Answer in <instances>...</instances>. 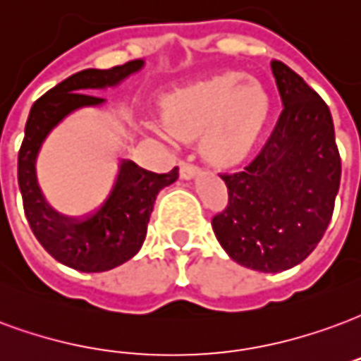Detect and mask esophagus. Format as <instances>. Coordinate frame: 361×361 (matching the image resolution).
<instances>
[{"label":"esophagus","instance_id":"34e87169","mask_svg":"<svg viewBox=\"0 0 361 361\" xmlns=\"http://www.w3.org/2000/svg\"><path fill=\"white\" fill-rule=\"evenodd\" d=\"M199 172H201V168L197 166V164H191L188 160H181L180 162V176L183 180H191Z\"/></svg>","mask_w":361,"mask_h":361}]
</instances>
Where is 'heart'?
Returning <instances> with one entry per match:
<instances>
[{
	"label": "heart",
	"mask_w": 361,
	"mask_h": 361,
	"mask_svg": "<svg viewBox=\"0 0 361 361\" xmlns=\"http://www.w3.org/2000/svg\"><path fill=\"white\" fill-rule=\"evenodd\" d=\"M268 114V92L237 72L181 87L162 106L168 132L180 140H193L202 132V154L220 164H235L250 153Z\"/></svg>",
	"instance_id": "obj_1"
}]
</instances>
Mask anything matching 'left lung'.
I'll use <instances>...</instances> for the list:
<instances>
[{
  "label": "left lung",
  "instance_id": "left-lung-1",
  "mask_svg": "<svg viewBox=\"0 0 361 361\" xmlns=\"http://www.w3.org/2000/svg\"><path fill=\"white\" fill-rule=\"evenodd\" d=\"M283 113L260 153L220 173L228 207L212 229L229 258L277 274L300 264L322 241L341 185V154L329 106L281 61H271Z\"/></svg>",
  "mask_w": 361,
  "mask_h": 361
}]
</instances>
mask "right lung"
<instances>
[{
	"mask_svg": "<svg viewBox=\"0 0 361 361\" xmlns=\"http://www.w3.org/2000/svg\"><path fill=\"white\" fill-rule=\"evenodd\" d=\"M143 65L141 59H135L106 71L76 72L42 95L26 120L18 151V188L26 220L39 245L57 262L85 274L113 269L140 252L154 199L160 189L178 180V166L168 173H154L132 160H122L103 204L82 218H66L45 202L36 178V159L45 137L65 116L82 106L105 103L103 97L87 92L118 85Z\"/></svg>",
	"mask_w": 361,
	"mask_h": 361,
	"instance_id": "obj_1",
	"label": "right lung"
}]
</instances>
